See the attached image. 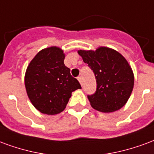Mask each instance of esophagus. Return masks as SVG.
Segmentation results:
<instances>
[{
  "instance_id": "obj_1",
  "label": "esophagus",
  "mask_w": 154,
  "mask_h": 154,
  "mask_svg": "<svg viewBox=\"0 0 154 154\" xmlns=\"http://www.w3.org/2000/svg\"><path fill=\"white\" fill-rule=\"evenodd\" d=\"M78 80H79V82L80 83V85H83V78H82L81 76H79Z\"/></svg>"
}]
</instances>
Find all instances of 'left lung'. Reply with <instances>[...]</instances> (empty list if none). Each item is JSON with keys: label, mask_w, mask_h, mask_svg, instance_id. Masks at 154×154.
Wrapping results in <instances>:
<instances>
[{"label": "left lung", "mask_w": 154, "mask_h": 154, "mask_svg": "<svg viewBox=\"0 0 154 154\" xmlns=\"http://www.w3.org/2000/svg\"><path fill=\"white\" fill-rule=\"evenodd\" d=\"M79 55L94 71L97 81L95 94L88 98L94 109L113 112L127 103L134 88V73L122 54L99 47L95 51L79 50Z\"/></svg>", "instance_id": "8db88e82"}]
</instances>
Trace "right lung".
Instances as JSON below:
<instances>
[{"label":"right lung","mask_w":154,"mask_h":154,"mask_svg":"<svg viewBox=\"0 0 154 154\" xmlns=\"http://www.w3.org/2000/svg\"><path fill=\"white\" fill-rule=\"evenodd\" d=\"M66 55L58 47L42 49L27 67L24 85L28 97L40 112L56 115L63 112L72 92L81 88L64 64Z\"/></svg>","instance_id":"right-lung-1"}]
</instances>
